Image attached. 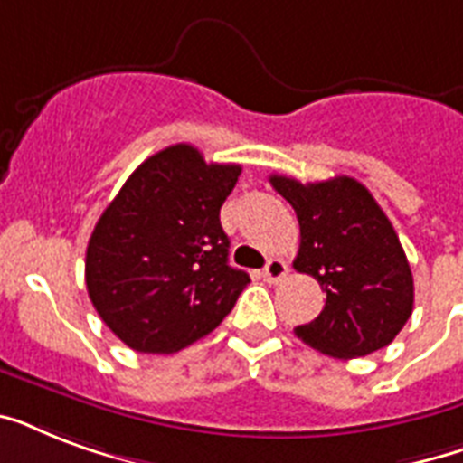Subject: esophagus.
Here are the masks:
<instances>
[{"label": "esophagus", "mask_w": 463, "mask_h": 463, "mask_svg": "<svg viewBox=\"0 0 463 463\" xmlns=\"http://www.w3.org/2000/svg\"><path fill=\"white\" fill-rule=\"evenodd\" d=\"M288 276V264L283 260H269L264 267V281L267 283H279Z\"/></svg>", "instance_id": "1"}]
</instances>
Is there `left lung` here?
<instances>
[{"mask_svg":"<svg viewBox=\"0 0 463 463\" xmlns=\"http://www.w3.org/2000/svg\"><path fill=\"white\" fill-rule=\"evenodd\" d=\"M269 182L300 223L293 267L326 293L322 312L296 326V336L341 360L392 344L413 312V274L374 196L345 175L307 184L271 175Z\"/></svg>","mask_w":463,"mask_h":463,"instance_id":"1","label":"left lung"}]
</instances>
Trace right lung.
I'll return each mask as SVG.
<instances>
[{
  "mask_svg": "<svg viewBox=\"0 0 463 463\" xmlns=\"http://www.w3.org/2000/svg\"><path fill=\"white\" fill-rule=\"evenodd\" d=\"M242 167L206 163L189 144L141 163L98 218L86 288L119 341L175 353L211 334L250 283L228 264L221 206Z\"/></svg>",
  "mask_w": 463,
  "mask_h": 463,
  "instance_id": "1",
  "label": "right lung"
}]
</instances>
